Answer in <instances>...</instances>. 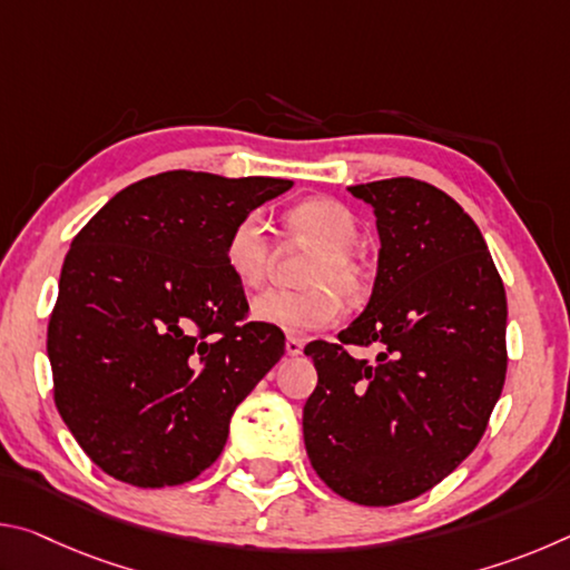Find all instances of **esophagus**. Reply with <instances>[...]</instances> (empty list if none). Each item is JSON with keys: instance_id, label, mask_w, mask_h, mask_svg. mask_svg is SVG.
Returning <instances> with one entry per match:
<instances>
[{"instance_id": "34e87169", "label": "esophagus", "mask_w": 570, "mask_h": 570, "mask_svg": "<svg viewBox=\"0 0 570 570\" xmlns=\"http://www.w3.org/2000/svg\"><path fill=\"white\" fill-rule=\"evenodd\" d=\"M284 350H286L288 356H298V354H302V350H304V342L298 340V336H288L286 344H284Z\"/></svg>"}]
</instances>
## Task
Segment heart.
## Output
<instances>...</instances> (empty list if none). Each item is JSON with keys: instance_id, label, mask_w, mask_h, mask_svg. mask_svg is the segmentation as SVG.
I'll return each instance as SVG.
<instances>
[{"instance_id": "heart-1", "label": "heart", "mask_w": 570, "mask_h": 570, "mask_svg": "<svg viewBox=\"0 0 570 570\" xmlns=\"http://www.w3.org/2000/svg\"><path fill=\"white\" fill-rule=\"evenodd\" d=\"M286 230L296 244L316 248L304 272V292H266L254 298V322L284 334H304L332 324L342 298L364 296L366 268L356 256L360 236L350 208L334 198H306L286 214ZM226 266L236 282L258 288L272 268V240L264 218L248 214L230 228L226 240Z\"/></svg>"}]
</instances>
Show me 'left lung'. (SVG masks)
I'll return each mask as SVG.
<instances>
[{"mask_svg":"<svg viewBox=\"0 0 570 570\" xmlns=\"http://www.w3.org/2000/svg\"><path fill=\"white\" fill-rule=\"evenodd\" d=\"M346 190L377 218V276L340 344H306L320 382L304 445L336 495L382 508L428 493L475 450L505 382L508 302L485 238L448 193L414 178ZM346 343L383 352L356 361Z\"/></svg>","mask_w":570,"mask_h":570,"instance_id":"left-lung-1","label":"left lung"}]
</instances>
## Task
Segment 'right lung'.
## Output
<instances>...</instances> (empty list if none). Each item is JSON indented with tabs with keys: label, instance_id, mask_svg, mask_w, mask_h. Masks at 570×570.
Instances as JSON below:
<instances>
[{
	"label": "right lung",
	"instance_id": "right-lung-1",
	"mask_svg": "<svg viewBox=\"0 0 570 570\" xmlns=\"http://www.w3.org/2000/svg\"><path fill=\"white\" fill-rule=\"evenodd\" d=\"M294 186L168 170L105 204L67 250L47 326L55 404L115 480L180 485L216 462L230 414L284 356L246 322L230 228Z\"/></svg>",
	"mask_w": 570,
	"mask_h": 570
}]
</instances>
